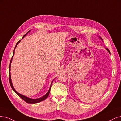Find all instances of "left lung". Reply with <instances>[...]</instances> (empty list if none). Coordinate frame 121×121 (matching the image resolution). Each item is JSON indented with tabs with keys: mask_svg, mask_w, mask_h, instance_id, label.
Segmentation results:
<instances>
[{
	"mask_svg": "<svg viewBox=\"0 0 121 121\" xmlns=\"http://www.w3.org/2000/svg\"><path fill=\"white\" fill-rule=\"evenodd\" d=\"M99 38H100V39H101V40H102V38H101V37H99ZM107 49V50H108V52H109V53H110V52H109V49H108V48H107V49Z\"/></svg>",
	"mask_w": 121,
	"mask_h": 121,
	"instance_id": "8db88e82",
	"label": "left lung"
}]
</instances>
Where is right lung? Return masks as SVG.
<instances>
[{
	"instance_id": "right-lung-1",
	"label": "right lung",
	"mask_w": 121,
	"mask_h": 121,
	"mask_svg": "<svg viewBox=\"0 0 121 121\" xmlns=\"http://www.w3.org/2000/svg\"><path fill=\"white\" fill-rule=\"evenodd\" d=\"M30 30L26 34H25V35H24L22 39L25 37V36H26V35L27 34V33H29V32H30ZM20 41H21V40H20V41H19V42H17V43L16 44V46H15V48H14V50H13V56L12 58H11L10 62L9 67V80L10 85L11 87H12V88L13 89V90L14 91V92H15V93L18 96H19L20 97H21V98L23 100H24L25 101H26V102H27V103H29V104H36V103H38V102H41V101H43V100H44L46 99L47 98V97L48 96L49 94V93H50L51 87H52V83L53 81L52 82V84H51V85H50V88H49V89L48 91V92H47V93L45 95H44L43 96H42V97H41L39 98H37V99H32V98H29V97H27V96H25L21 94H20V93H18V92H17V91L15 89H14V88L13 86L12 82V80H11V76H10V66H11V63H12V59H13V56H14V50H15V48H16V47H17V45L18 44H19V43L20 42Z\"/></svg>"
}]
</instances>
